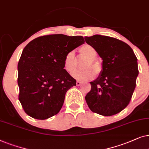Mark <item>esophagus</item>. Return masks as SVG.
<instances>
[{"mask_svg": "<svg viewBox=\"0 0 149 149\" xmlns=\"http://www.w3.org/2000/svg\"><path fill=\"white\" fill-rule=\"evenodd\" d=\"M81 84H82V82H80V81H77V82H76V85H77V86H80Z\"/></svg>", "mask_w": 149, "mask_h": 149, "instance_id": "obj_1", "label": "esophagus"}]
</instances>
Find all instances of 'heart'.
<instances>
[{
  "mask_svg": "<svg viewBox=\"0 0 149 149\" xmlns=\"http://www.w3.org/2000/svg\"><path fill=\"white\" fill-rule=\"evenodd\" d=\"M80 51L81 54L88 58V60L84 65V68L86 69L73 71L71 76L73 78L80 81H88L92 80L95 76V71L94 70L95 69L97 72H100L101 71L100 63L95 59L97 56V52L94 47L90 45L86 44L81 47ZM76 62L74 52H69L65 55L64 61H63V67H64L65 70L67 72L71 73L76 68ZM89 67H93L94 69L89 68Z\"/></svg>",
  "mask_w": 149,
  "mask_h": 149,
  "instance_id": "b5f03b06",
  "label": "heart"
}]
</instances>
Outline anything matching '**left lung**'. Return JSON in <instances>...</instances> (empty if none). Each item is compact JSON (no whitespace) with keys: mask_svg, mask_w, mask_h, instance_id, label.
I'll return each instance as SVG.
<instances>
[{"mask_svg":"<svg viewBox=\"0 0 149 149\" xmlns=\"http://www.w3.org/2000/svg\"><path fill=\"white\" fill-rule=\"evenodd\" d=\"M102 59V69L91 82L85 100L93 112L110 116L121 112L130 103L138 76L136 55L130 45L113 37L95 35L85 37Z\"/></svg>","mask_w":149,"mask_h":149,"instance_id":"obj_1","label":"left lung"}]
</instances>
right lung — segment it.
<instances>
[{
    "mask_svg": "<svg viewBox=\"0 0 149 149\" xmlns=\"http://www.w3.org/2000/svg\"><path fill=\"white\" fill-rule=\"evenodd\" d=\"M84 42L82 36L58 34L26 45L17 65V84L19 100L29 116L45 120L59 112L67 91L76 85L63 67L65 56Z\"/></svg>",
    "mask_w": 149,
    "mask_h": 149,
    "instance_id": "obj_1",
    "label": "right lung"
}]
</instances>
